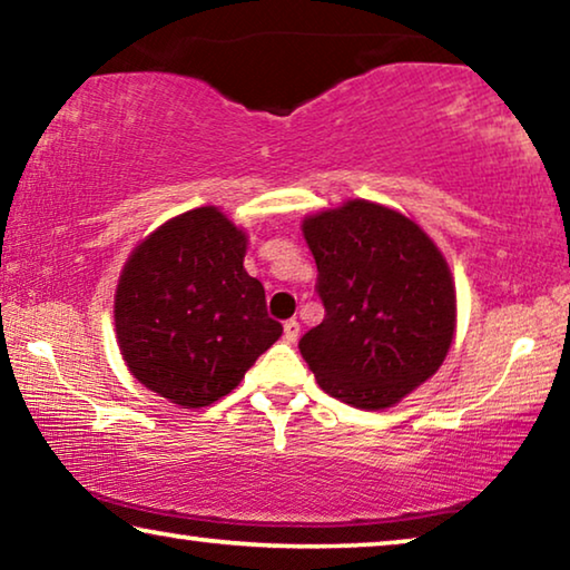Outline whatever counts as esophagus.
<instances>
[{"instance_id":"34e87169","label":"esophagus","mask_w":570,"mask_h":570,"mask_svg":"<svg viewBox=\"0 0 570 570\" xmlns=\"http://www.w3.org/2000/svg\"><path fill=\"white\" fill-rule=\"evenodd\" d=\"M297 334H301V323H297L295 318H291V321H285V323H283V338L287 341V344H295V341H297Z\"/></svg>"}]
</instances>
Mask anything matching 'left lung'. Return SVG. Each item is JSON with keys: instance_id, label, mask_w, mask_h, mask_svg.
Instances as JSON below:
<instances>
[{"instance_id": "left-lung-1", "label": "left lung", "mask_w": 570, "mask_h": 570, "mask_svg": "<svg viewBox=\"0 0 570 570\" xmlns=\"http://www.w3.org/2000/svg\"><path fill=\"white\" fill-rule=\"evenodd\" d=\"M326 308L301 338L321 390L358 410L400 402L438 372L456 331L449 262L415 222L346 200L303 222Z\"/></svg>"}]
</instances>
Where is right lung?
I'll use <instances>...</instances> for the list:
<instances>
[{"label":"right lung","instance_id":"1","mask_svg":"<svg viewBox=\"0 0 570 570\" xmlns=\"http://www.w3.org/2000/svg\"><path fill=\"white\" fill-rule=\"evenodd\" d=\"M244 255L247 234L214 206L170 218L135 247L114 323L119 352L147 390L180 407L212 405L283 334Z\"/></svg>","mask_w":570,"mask_h":570}]
</instances>
